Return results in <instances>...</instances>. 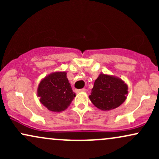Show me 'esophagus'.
Wrapping results in <instances>:
<instances>
[{"mask_svg": "<svg viewBox=\"0 0 159 159\" xmlns=\"http://www.w3.org/2000/svg\"><path fill=\"white\" fill-rule=\"evenodd\" d=\"M85 91V89H80V90H76L75 92L76 93H81V92H84Z\"/></svg>", "mask_w": 159, "mask_h": 159, "instance_id": "34e87169", "label": "esophagus"}]
</instances>
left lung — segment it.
Here are the masks:
<instances>
[{"instance_id":"left-lung-1","label":"left lung","mask_w":159,"mask_h":159,"mask_svg":"<svg viewBox=\"0 0 159 159\" xmlns=\"http://www.w3.org/2000/svg\"><path fill=\"white\" fill-rule=\"evenodd\" d=\"M128 89V85L121 78L102 72L95 81L89 98L97 108L111 111L125 101Z\"/></svg>"}]
</instances>
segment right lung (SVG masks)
<instances>
[{"label": "right lung", "instance_id": "1", "mask_svg": "<svg viewBox=\"0 0 159 159\" xmlns=\"http://www.w3.org/2000/svg\"><path fill=\"white\" fill-rule=\"evenodd\" d=\"M39 102L53 112H61L70 105L75 93L72 91L66 72H52L41 80L37 87Z\"/></svg>", "mask_w": 159, "mask_h": 159}]
</instances>
